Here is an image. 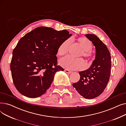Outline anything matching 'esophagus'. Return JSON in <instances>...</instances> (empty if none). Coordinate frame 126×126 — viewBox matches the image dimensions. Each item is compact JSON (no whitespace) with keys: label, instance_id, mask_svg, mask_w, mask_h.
<instances>
[{"label":"esophagus","instance_id":"obj_1","mask_svg":"<svg viewBox=\"0 0 126 126\" xmlns=\"http://www.w3.org/2000/svg\"><path fill=\"white\" fill-rule=\"evenodd\" d=\"M64 71L66 72V73H67V74H71V72H72V71H70V70H68V69H65L64 70Z\"/></svg>","mask_w":126,"mask_h":126}]
</instances>
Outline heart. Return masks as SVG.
I'll return each instance as SVG.
<instances>
[{
    "label": "heart",
    "mask_w": 126,
    "mask_h": 126,
    "mask_svg": "<svg viewBox=\"0 0 126 126\" xmlns=\"http://www.w3.org/2000/svg\"><path fill=\"white\" fill-rule=\"evenodd\" d=\"M77 42L83 49L80 56H83L87 59H90L93 56L91 50L92 48V44L91 41L86 37H81L77 39ZM70 44L69 39L66 40L59 46L57 53L59 56H63L68 51ZM60 64L62 67L69 69L80 70L85 66V63L82 59H74L69 56L65 57L60 60Z\"/></svg>",
    "instance_id": "1"
}]
</instances>
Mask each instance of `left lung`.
I'll return each instance as SVG.
<instances>
[{"instance_id": "obj_1", "label": "left lung", "mask_w": 126, "mask_h": 126, "mask_svg": "<svg viewBox=\"0 0 126 126\" xmlns=\"http://www.w3.org/2000/svg\"><path fill=\"white\" fill-rule=\"evenodd\" d=\"M95 47V58L89 68L80 71V79L72 84L78 93L87 99L95 98L102 94L110 76V53L106 45L96 36L85 35Z\"/></svg>"}]
</instances>
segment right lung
I'll list each match as a JSON object with an SVG mask.
<instances>
[{
    "label": "right lung",
    "instance_id": "right-lung-1",
    "mask_svg": "<svg viewBox=\"0 0 126 126\" xmlns=\"http://www.w3.org/2000/svg\"><path fill=\"white\" fill-rule=\"evenodd\" d=\"M72 35L66 30L37 28L21 38L13 51L10 67L13 81L22 95L35 98L45 93L56 72L59 46Z\"/></svg>",
    "mask_w": 126,
    "mask_h": 126
}]
</instances>
